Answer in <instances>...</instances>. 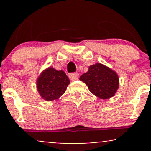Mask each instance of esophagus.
Listing matches in <instances>:
<instances>
[{
    "mask_svg": "<svg viewBox=\"0 0 151 151\" xmlns=\"http://www.w3.org/2000/svg\"><path fill=\"white\" fill-rule=\"evenodd\" d=\"M78 76H79V74L78 73H72L69 75V77H70V80L74 81V80H77L78 79Z\"/></svg>",
    "mask_w": 151,
    "mask_h": 151,
    "instance_id": "obj_1",
    "label": "esophagus"
}]
</instances>
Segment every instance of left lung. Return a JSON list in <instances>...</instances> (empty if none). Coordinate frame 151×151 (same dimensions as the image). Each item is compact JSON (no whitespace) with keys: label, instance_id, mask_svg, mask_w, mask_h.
Returning <instances> with one entry per match:
<instances>
[{"label":"left lung","instance_id":"8db88e82","mask_svg":"<svg viewBox=\"0 0 151 151\" xmlns=\"http://www.w3.org/2000/svg\"><path fill=\"white\" fill-rule=\"evenodd\" d=\"M89 91L101 99H110L119 87V78L116 72L101 63L89 66L87 72L79 77Z\"/></svg>","mask_w":151,"mask_h":151}]
</instances>
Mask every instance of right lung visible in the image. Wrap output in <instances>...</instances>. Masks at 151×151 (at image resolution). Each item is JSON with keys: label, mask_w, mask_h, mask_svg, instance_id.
<instances>
[{"label": "right lung", "mask_w": 151, "mask_h": 151, "mask_svg": "<svg viewBox=\"0 0 151 151\" xmlns=\"http://www.w3.org/2000/svg\"><path fill=\"white\" fill-rule=\"evenodd\" d=\"M70 84V79L64 71H58L52 67L43 70L36 81L38 93L47 101L58 99Z\"/></svg>", "instance_id": "1"}]
</instances>
